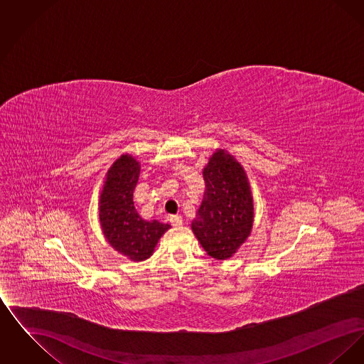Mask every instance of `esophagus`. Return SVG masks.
I'll return each mask as SVG.
<instances>
[{
	"label": "esophagus",
	"instance_id": "obj_1",
	"mask_svg": "<svg viewBox=\"0 0 364 364\" xmlns=\"http://www.w3.org/2000/svg\"><path fill=\"white\" fill-rule=\"evenodd\" d=\"M171 223L173 226L183 225V218L181 215H171Z\"/></svg>",
	"mask_w": 364,
	"mask_h": 364
}]
</instances>
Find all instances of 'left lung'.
<instances>
[{"label":"left lung","mask_w":364,"mask_h":364,"mask_svg":"<svg viewBox=\"0 0 364 364\" xmlns=\"http://www.w3.org/2000/svg\"><path fill=\"white\" fill-rule=\"evenodd\" d=\"M203 200L191 229L211 258H232L251 235L254 198L242 164L217 149L203 168Z\"/></svg>","instance_id":"obj_1"}]
</instances>
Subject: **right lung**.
<instances>
[{"label":"right lung","instance_id":"1","mask_svg":"<svg viewBox=\"0 0 364 364\" xmlns=\"http://www.w3.org/2000/svg\"><path fill=\"white\" fill-rule=\"evenodd\" d=\"M140 162L129 154L119 156L105 176L100 195V224L106 242L132 262H141L154 254L156 244L169 224L141 220L134 206Z\"/></svg>","mask_w":364,"mask_h":364}]
</instances>
